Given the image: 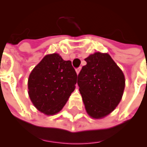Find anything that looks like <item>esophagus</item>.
Segmentation results:
<instances>
[{"label": "esophagus", "mask_w": 147, "mask_h": 147, "mask_svg": "<svg viewBox=\"0 0 147 147\" xmlns=\"http://www.w3.org/2000/svg\"><path fill=\"white\" fill-rule=\"evenodd\" d=\"M81 71V67H78V68H76V74H79V73H80V71Z\"/></svg>", "instance_id": "34e87169"}]
</instances>
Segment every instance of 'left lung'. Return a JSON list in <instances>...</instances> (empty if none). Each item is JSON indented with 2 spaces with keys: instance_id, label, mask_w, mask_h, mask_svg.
Returning a JSON list of instances; mask_svg holds the SVG:
<instances>
[{
  "instance_id": "8db88e82",
  "label": "left lung",
  "mask_w": 147,
  "mask_h": 147,
  "mask_svg": "<svg viewBox=\"0 0 147 147\" xmlns=\"http://www.w3.org/2000/svg\"><path fill=\"white\" fill-rule=\"evenodd\" d=\"M77 84L87 113L102 118L115 110L125 88L123 71L108 53H95L85 59Z\"/></svg>"
}]
</instances>
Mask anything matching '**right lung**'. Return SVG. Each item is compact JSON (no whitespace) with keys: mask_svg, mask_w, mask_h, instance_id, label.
<instances>
[{"mask_svg":"<svg viewBox=\"0 0 147 147\" xmlns=\"http://www.w3.org/2000/svg\"><path fill=\"white\" fill-rule=\"evenodd\" d=\"M77 74L71 61L57 53L45 56L28 79L29 96L35 107L47 115L61 111L74 91Z\"/></svg>","mask_w":147,"mask_h":147,"instance_id":"1","label":"right lung"}]
</instances>
